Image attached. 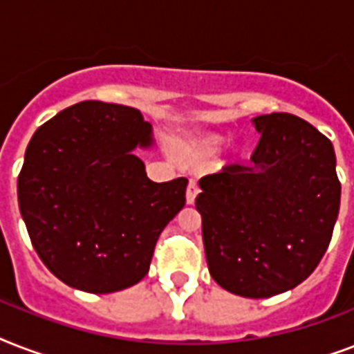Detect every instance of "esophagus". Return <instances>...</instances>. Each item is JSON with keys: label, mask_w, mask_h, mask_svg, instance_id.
<instances>
[{"label": "esophagus", "mask_w": 354, "mask_h": 354, "mask_svg": "<svg viewBox=\"0 0 354 354\" xmlns=\"http://www.w3.org/2000/svg\"><path fill=\"white\" fill-rule=\"evenodd\" d=\"M198 183L194 182V180H189L187 191H185V198H187V204H194V200H196V194H198Z\"/></svg>", "instance_id": "obj_1"}]
</instances>
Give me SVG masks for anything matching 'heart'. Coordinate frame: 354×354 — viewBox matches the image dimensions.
Masks as SVG:
<instances>
[{
  "label": "heart",
  "instance_id": "1",
  "mask_svg": "<svg viewBox=\"0 0 354 354\" xmlns=\"http://www.w3.org/2000/svg\"><path fill=\"white\" fill-rule=\"evenodd\" d=\"M222 145V138H218V136H207V138L204 139V147L205 150H209V152H215V150H218V147Z\"/></svg>",
  "mask_w": 354,
  "mask_h": 354
}]
</instances>
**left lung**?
<instances>
[{"label":"left lung","mask_w":354,"mask_h":354,"mask_svg":"<svg viewBox=\"0 0 354 354\" xmlns=\"http://www.w3.org/2000/svg\"><path fill=\"white\" fill-rule=\"evenodd\" d=\"M250 165L200 178L196 209L211 277L242 297H270L313 274L329 248L342 185L333 143L292 113L253 119Z\"/></svg>","instance_id":"1"}]
</instances>
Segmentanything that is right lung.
I'll return each instance as SVG.
<instances>
[{"label": "right lung", "mask_w": 354, "mask_h": 354, "mask_svg": "<svg viewBox=\"0 0 354 354\" xmlns=\"http://www.w3.org/2000/svg\"><path fill=\"white\" fill-rule=\"evenodd\" d=\"M152 145L139 110L84 101L44 122L25 150L18 204L38 257L66 285L110 294L149 274L187 178L156 183L133 154Z\"/></svg>", "instance_id": "add662e5"}]
</instances>
